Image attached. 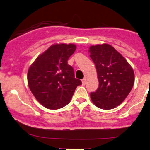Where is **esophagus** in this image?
<instances>
[{
	"label": "esophagus",
	"mask_w": 150,
	"mask_h": 150,
	"mask_svg": "<svg viewBox=\"0 0 150 150\" xmlns=\"http://www.w3.org/2000/svg\"><path fill=\"white\" fill-rule=\"evenodd\" d=\"M86 82H87V79H86L85 77V78H83V79H82V85H85V84H86Z\"/></svg>",
	"instance_id": "obj_1"
}]
</instances>
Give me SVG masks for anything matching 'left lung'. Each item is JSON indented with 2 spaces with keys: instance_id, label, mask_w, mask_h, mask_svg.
<instances>
[{
  "instance_id": "obj_1",
  "label": "left lung",
  "mask_w": 150,
  "mask_h": 150,
  "mask_svg": "<svg viewBox=\"0 0 150 150\" xmlns=\"http://www.w3.org/2000/svg\"><path fill=\"white\" fill-rule=\"evenodd\" d=\"M96 66L99 87L90 94L93 104L102 109L120 105L130 92L135 82L131 65L108 44L91 46L88 50Z\"/></svg>"
}]
</instances>
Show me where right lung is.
I'll use <instances>...</instances> for the list:
<instances>
[{"mask_svg": "<svg viewBox=\"0 0 150 150\" xmlns=\"http://www.w3.org/2000/svg\"><path fill=\"white\" fill-rule=\"evenodd\" d=\"M77 46L73 44H56L36 58L29 68L27 82L34 97L44 107L58 109L71 100L82 82L76 79L68 58Z\"/></svg>", "mask_w": 150, "mask_h": 150, "instance_id": "add662e5", "label": "right lung"}]
</instances>
